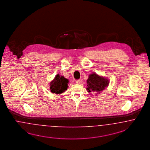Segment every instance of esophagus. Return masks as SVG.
Listing matches in <instances>:
<instances>
[{"instance_id":"34e87169","label":"esophagus","mask_w":150,"mask_h":150,"mask_svg":"<svg viewBox=\"0 0 150 150\" xmlns=\"http://www.w3.org/2000/svg\"><path fill=\"white\" fill-rule=\"evenodd\" d=\"M76 84H81V83H82V80H81V79L78 80L76 81Z\"/></svg>"}]
</instances>
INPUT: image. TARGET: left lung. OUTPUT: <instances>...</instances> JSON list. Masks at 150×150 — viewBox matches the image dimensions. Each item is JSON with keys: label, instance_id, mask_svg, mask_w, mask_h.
Wrapping results in <instances>:
<instances>
[{"label": "left lung", "instance_id": "1", "mask_svg": "<svg viewBox=\"0 0 150 150\" xmlns=\"http://www.w3.org/2000/svg\"><path fill=\"white\" fill-rule=\"evenodd\" d=\"M86 90L88 93L95 92L96 94H100L101 91L108 87L109 80L108 78L102 76L96 73L90 74L86 80ZM96 96H98L96 94Z\"/></svg>", "mask_w": 150, "mask_h": 150}]
</instances>
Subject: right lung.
<instances>
[{"label": "right lung", "instance_id": "right-lung-1", "mask_svg": "<svg viewBox=\"0 0 150 150\" xmlns=\"http://www.w3.org/2000/svg\"><path fill=\"white\" fill-rule=\"evenodd\" d=\"M69 79L64 78V76L60 75L58 74L49 83L51 92L55 94H61L64 93L69 87Z\"/></svg>", "mask_w": 150, "mask_h": 150}]
</instances>
